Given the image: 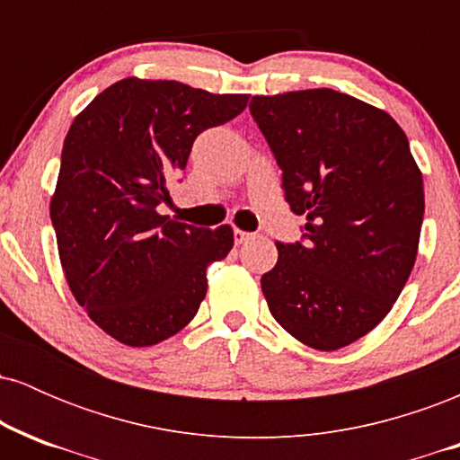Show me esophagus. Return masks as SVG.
<instances>
[{
  "label": "esophagus",
  "instance_id": "obj_1",
  "mask_svg": "<svg viewBox=\"0 0 460 460\" xmlns=\"http://www.w3.org/2000/svg\"><path fill=\"white\" fill-rule=\"evenodd\" d=\"M252 234H248V231H242V229H234V240L235 244H244L246 240H251Z\"/></svg>",
  "mask_w": 460,
  "mask_h": 460
}]
</instances>
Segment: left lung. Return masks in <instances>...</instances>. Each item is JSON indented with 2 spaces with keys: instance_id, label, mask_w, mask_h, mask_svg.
<instances>
[{
  "instance_id": "obj_1",
  "label": "left lung",
  "mask_w": 460,
  "mask_h": 460,
  "mask_svg": "<svg viewBox=\"0 0 460 460\" xmlns=\"http://www.w3.org/2000/svg\"><path fill=\"white\" fill-rule=\"evenodd\" d=\"M251 114L305 216V244L277 242L261 277L274 320L305 346L337 350L394 307L415 266L424 181L385 110L331 88L252 97Z\"/></svg>"
}]
</instances>
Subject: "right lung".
Segmentation results:
<instances>
[{
	"label": "right lung",
	"instance_id": "add662e5",
	"mask_svg": "<svg viewBox=\"0 0 460 460\" xmlns=\"http://www.w3.org/2000/svg\"><path fill=\"white\" fill-rule=\"evenodd\" d=\"M172 79L125 77L73 120L49 214L71 294L99 329L145 348L179 332L208 292V266L234 229H203L157 212L200 131L246 108Z\"/></svg>",
	"mask_w": 460,
	"mask_h": 460
}]
</instances>
